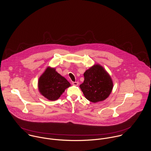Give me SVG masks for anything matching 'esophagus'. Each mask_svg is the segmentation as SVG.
I'll list each match as a JSON object with an SVG mask.
<instances>
[{
  "instance_id": "34e87169",
  "label": "esophagus",
  "mask_w": 151,
  "mask_h": 151,
  "mask_svg": "<svg viewBox=\"0 0 151 151\" xmlns=\"http://www.w3.org/2000/svg\"><path fill=\"white\" fill-rule=\"evenodd\" d=\"M72 84L74 86H78V82H72Z\"/></svg>"
}]
</instances>
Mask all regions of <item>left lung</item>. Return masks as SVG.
<instances>
[{"mask_svg": "<svg viewBox=\"0 0 151 151\" xmlns=\"http://www.w3.org/2000/svg\"><path fill=\"white\" fill-rule=\"evenodd\" d=\"M84 81L80 87L86 99L93 103L106 99L113 89V82L100 65H95L84 74Z\"/></svg>", "mask_w": 151, "mask_h": 151, "instance_id": "8db88e82", "label": "left lung"}]
</instances>
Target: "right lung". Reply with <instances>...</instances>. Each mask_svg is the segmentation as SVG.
I'll return each instance as SVG.
<instances>
[{"label":"right lung","mask_w":151,"mask_h":151,"mask_svg":"<svg viewBox=\"0 0 151 151\" xmlns=\"http://www.w3.org/2000/svg\"><path fill=\"white\" fill-rule=\"evenodd\" d=\"M70 86V83L56 71L55 68H47L38 81V88L44 97L50 101L57 100Z\"/></svg>","instance_id":"1"}]
</instances>
